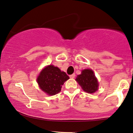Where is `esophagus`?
<instances>
[{
  "mask_svg": "<svg viewBox=\"0 0 133 133\" xmlns=\"http://www.w3.org/2000/svg\"><path fill=\"white\" fill-rule=\"evenodd\" d=\"M75 73H74V74H72L71 75H70V78H75Z\"/></svg>",
  "mask_w": 133,
  "mask_h": 133,
  "instance_id": "esophagus-1",
  "label": "esophagus"
}]
</instances>
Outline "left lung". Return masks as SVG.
Listing matches in <instances>:
<instances>
[{
	"instance_id": "1",
	"label": "left lung",
	"mask_w": 133,
	"mask_h": 133,
	"mask_svg": "<svg viewBox=\"0 0 133 133\" xmlns=\"http://www.w3.org/2000/svg\"><path fill=\"white\" fill-rule=\"evenodd\" d=\"M76 81L86 92L92 94L97 91L99 87L97 79L95 76L94 71L91 69L82 70L81 74L77 76Z\"/></svg>"
}]
</instances>
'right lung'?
Returning a JSON list of instances; mask_svg holds the SVG:
<instances>
[{"instance_id":"obj_1","label":"right lung","mask_w":133,"mask_h":133,"mask_svg":"<svg viewBox=\"0 0 133 133\" xmlns=\"http://www.w3.org/2000/svg\"><path fill=\"white\" fill-rule=\"evenodd\" d=\"M70 79L65 72L50 65L41 71L37 78L39 88L49 96H54L61 91L62 85Z\"/></svg>"}]
</instances>
